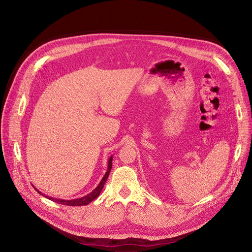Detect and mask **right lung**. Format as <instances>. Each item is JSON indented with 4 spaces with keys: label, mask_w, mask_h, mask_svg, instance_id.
<instances>
[{
    "label": "right lung",
    "mask_w": 252,
    "mask_h": 252,
    "mask_svg": "<svg viewBox=\"0 0 252 252\" xmlns=\"http://www.w3.org/2000/svg\"><path fill=\"white\" fill-rule=\"evenodd\" d=\"M112 158H113V156H111V157L109 158L107 171H106V174H105L104 177L102 178V180H101L100 184L97 186V188H95L94 191H92L90 194H88V195H86V196H84V197H82V198H78V199H73V200H63V199H57V198H53V197L46 196L45 194H42L41 192H38L37 190H36V191H37L39 194H42L43 196L47 197L48 199H50V200H52V201H54V202H57V203H60V204H62V205H68V206L87 205V204H89L90 202H92L94 199H96V198L100 195V193H101V191H102V189H103V187H104V184H105L106 181H107L108 176H109V174H110V170H111V168H112Z\"/></svg>",
    "instance_id": "right-lung-1"
}]
</instances>
